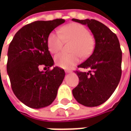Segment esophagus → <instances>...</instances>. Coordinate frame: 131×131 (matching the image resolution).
Listing matches in <instances>:
<instances>
[{
  "mask_svg": "<svg viewBox=\"0 0 131 131\" xmlns=\"http://www.w3.org/2000/svg\"><path fill=\"white\" fill-rule=\"evenodd\" d=\"M65 72L67 73H72L71 71H70V70H66Z\"/></svg>",
  "mask_w": 131,
  "mask_h": 131,
  "instance_id": "esophagus-1",
  "label": "esophagus"
}]
</instances>
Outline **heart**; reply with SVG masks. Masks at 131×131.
Returning a JSON list of instances; mask_svg holds the SVG:
<instances>
[{"label":"heart","mask_w":131,"mask_h":131,"mask_svg":"<svg viewBox=\"0 0 131 131\" xmlns=\"http://www.w3.org/2000/svg\"><path fill=\"white\" fill-rule=\"evenodd\" d=\"M58 32H52L47 38V47L51 53H56L62 49L64 41H73L71 51L72 53H59L55 56L56 64L63 69H71L82 58L88 57L94 47L93 38L89 30L82 24L71 23L64 26Z\"/></svg>","instance_id":"b5f03b06"}]
</instances>
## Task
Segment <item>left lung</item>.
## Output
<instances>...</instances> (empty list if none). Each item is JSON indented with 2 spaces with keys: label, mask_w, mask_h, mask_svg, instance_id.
<instances>
[{
  "label": "left lung",
  "mask_w": 131,
  "mask_h": 131,
  "mask_svg": "<svg viewBox=\"0 0 131 131\" xmlns=\"http://www.w3.org/2000/svg\"><path fill=\"white\" fill-rule=\"evenodd\" d=\"M72 20L87 25L95 39L93 53L78 67L89 71H75L80 82L72 90L73 95L83 105L96 107L112 96L120 82L122 53L119 40L109 28L95 19Z\"/></svg>",
  "instance_id": "1"
}]
</instances>
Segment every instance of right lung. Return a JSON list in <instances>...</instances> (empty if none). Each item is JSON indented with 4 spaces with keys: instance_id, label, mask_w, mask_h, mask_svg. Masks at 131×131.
Returning a JSON list of instances; mask_svg holds the SVG:
<instances>
[{
    "instance_id": "1",
    "label": "right lung",
    "mask_w": 131,
    "mask_h": 131,
    "mask_svg": "<svg viewBox=\"0 0 131 131\" xmlns=\"http://www.w3.org/2000/svg\"><path fill=\"white\" fill-rule=\"evenodd\" d=\"M65 20L36 21L16 32L8 49L7 74L16 97L29 107L40 109L51 105L65 76L63 69L55 67L41 71L40 67L53 65L47 47L51 32Z\"/></svg>"
}]
</instances>
